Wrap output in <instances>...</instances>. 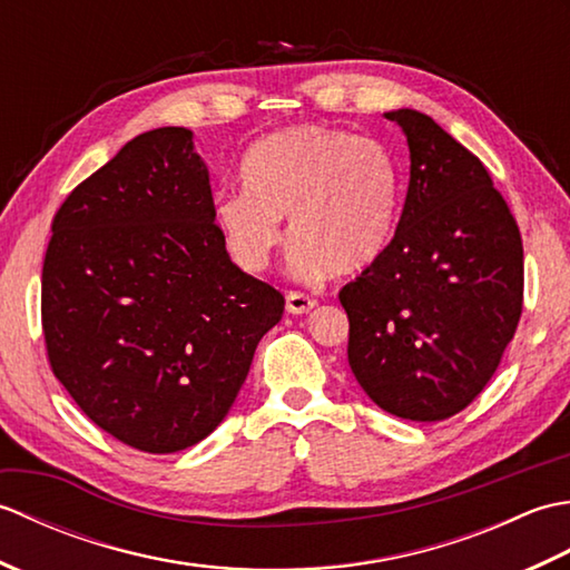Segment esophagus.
<instances>
[{"label":"esophagus","mask_w":570,"mask_h":570,"mask_svg":"<svg viewBox=\"0 0 570 570\" xmlns=\"http://www.w3.org/2000/svg\"><path fill=\"white\" fill-rule=\"evenodd\" d=\"M316 308V298L304 296V294H288L286 296V313H292V316H304V313Z\"/></svg>","instance_id":"esophagus-1"}]
</instances>
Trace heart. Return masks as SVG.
Here are the masks:
<instances>
[{
	"label": "heart",
	"instance_id": "obj_1",
	"mask_svg": "<svg viewBox=\"0 0 570 570\" xmlns=\"http://www.w3.org/2000/svg\"><path fill=\"white\" fill-rule=\"evenodd\" d=\"M242 193L213 200V225L242 272L264 274L288 217L298 278L372 264L396 227L399 171L377 139L301 125L259 139L239 164Z\"/></svg>",
	"mask_w": 570,
	"mask_h": 570
}]
</instances>
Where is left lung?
Instances as JSON below:
<instances>
[{
	"label": "left lung",
	"mask_w": 570,
	"mask_h": 570,
	"mask_svg": "<svg viewBox=\"0 0 570 570\" xmlns=\"http://www.w3.org/2000/svg\"><path fill=\"white\" fill-rule=\"evenodd\" d=\"M409 144L396 233L343 286L347 362L386 414L443 421L498 370L522 316L524 252L514 217L463 144L419 110H392Z\"/></svg>",
	"instance_id": "8db88e82"
}]
</instances>
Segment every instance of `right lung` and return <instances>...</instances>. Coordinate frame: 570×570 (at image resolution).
<instances>
[{"label":"right lung","mask_w":570,"mask_h":570,"mask_svg":"<svg viewBox=\"0 0 570 570\" xmlns=\"http://www.w3.org/2000/svg\"><path fill=\"white\" fill-rule=\"evenodd\" d=\"M186 127L127 141L53 217L41 276L48 360L102 431L176 453L220 426L284 296L229 259Z\"/></svg>","instance_id":"obj_1"}]
</instances>
